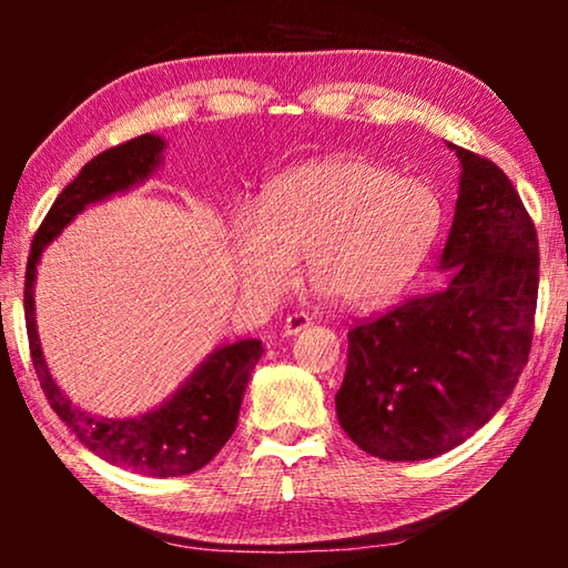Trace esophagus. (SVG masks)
Listing matches in <instances>:
<instances>
[{"instance_id": "esophagus-1", "label": "esophagus", "mask_w": 568, "mask_h": 568, "mask_svg": "<svg viewBox=\"0 0 568 568\" xmlns=\"http://www.w3.org/2000/svg\"><path fill=\"white\" fill-rule=\"evenodd\" d=\"M307 325H311V318H307L305 313H293V315H287V318H285L283 333L285 335H297L303 328H307Z\"/></svg>"}]
</instances>
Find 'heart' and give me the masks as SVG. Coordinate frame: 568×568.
Here are the masks:
<instances>
[{
  "instance_id": "1",
  "label": "heart",
  "mask_w": 568,
  "mask_h": 568,
  "mask_svg": "<svg viewBox=\"0 0 568 568\" xmlns=\"http://www.w3.org/2000/svg\"><path fill=\"white\" fill-rule=\"evenodd\" d=\"M440 227L436 190L361 155L305 162L277 178L263 210L235 217V267L247 291L283 293L305 275L348 307H381L406 291Z\"/></svg>"
}]
</instances>
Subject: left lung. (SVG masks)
<instances>
[{"label": "left lung", "mask_w": 568, "mask_h": 568, "mask_svg": "<svg viewBox=\"0 0 568 568\" xmlns=\"http://www.w3.org/2000/svg\"><path fill=\"white\" fill-rule=\"evenodd\" d=\"M460 160L446 283L348 331L335 396L345 434L383 460H426L470 438L528 363L538 295L536 227L506 172Z\"/></svg>", "instance_id": "left-lung-1"}]
</instances>
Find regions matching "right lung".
Masks as SVG:
<instances>
[{"mask_svg":"<svg viewBox=\"0 0 568 568\" xmlns=\"http://www.w3.org/2000/svg\"><path fill=\"white\" fill-rule=\"evenodd\" d=\"M162 150L165 140L158 134H140L92 158L80 175L57 195L50 213L42 220L27 257L24 275L27 338H30L37 378L52 410L92 454L112 466L155 478L192 474L210 464L227 444L237 426L250 373L263 355V343L247 338L213 351L175 390V396L138 418L92 416L72 406L47 368L34 321V277L42 250L88 205L145 182L158 170Z\"/></svg>","mask_w":568,"mask_h":568,"instance_id":"1","label":"right lung"}]
</instances>
